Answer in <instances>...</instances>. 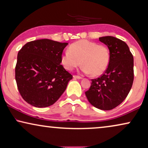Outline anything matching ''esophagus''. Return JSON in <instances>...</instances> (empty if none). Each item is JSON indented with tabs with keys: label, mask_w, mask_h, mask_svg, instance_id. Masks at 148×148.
<instances>
[{
	"label": "esophagus",
	"mask_w": 148,
	"mask_h": 148,
	"mask_svg": "<svg viewBox=\"0 0 148 148\" xmlns=\"http://www.w3.org/2000/svg\"><path fill=\"white\" fill-rule=\"evenodd\" d=\"M73 77L75 79H82V77L79 76V75H73Z\"/></svg>",
	"instance_id": "esophagus-1"
}]
</instances>
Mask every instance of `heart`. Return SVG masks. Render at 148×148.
I'll use <instances>...</instances> for the list:
<instances>
[{"mask_svg":"<svg viewBox=\"0 0 148 148\" xmlns=\"http://www.w3.org/2000/svg\"><path fill=\"white\" fill-rule=\"evenodd\" d=\"M60 60L66 70L71 71L82 63L83 72L99 76L108 67L110 54L105 45L82 40L71 44L69 50L62 54Z\"/></svg>","mask_w":148,"mask_h":148,"instance_id":"1","label":"heart"}]
</instances>
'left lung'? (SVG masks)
I'll return each mask as SVG.
<instances>
[{"label": "left lung", "mask_w": 148, "mask_h": 148, "mask_svg": "<svg viewBox=\"0 0 148 148\" xmlns=\"http://www.w3.org/2000/svg\"><path fill=\"white\" fill-rule=\"evenodd\" d=\"M108 46L110 60L100 77L92 79L86 96L92 105L103 110L116 108L123 102L132 87L133 56L125 42L112 36L99 38Z\"/></svg>", "instance_id": "left-lung-1"}]
</instances>
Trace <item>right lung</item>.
Wrapping results in <instances>:
<instances>
[{
  "instance_id": "add662e5",
  "label": "right lung",
  "mask_w": 148,
  "mask_h": 148,
  "mask_svg": "<svg viewBox=\"0 0 148 148\" xmlns=\"http://www.w3.org/2000/svg\"><path fill=\"white\" fill-rule=\"evenodd\" d=\"M68 43L49 39L27 42L17 54L15 80L23 100L38 108L54 104L73 75L60 64Z\"/></svg>"
}]
</instances>
